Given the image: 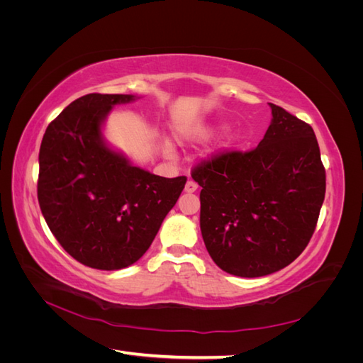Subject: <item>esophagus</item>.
<instances>
[{"label": "esophagus", "instance_id": "esophagus-1", "mask_svg": "<svg viewBox=\"0 0 363 363\" xmlns=\"http://www.w3.org/2000/svg\"><path fill=\"white\" fill-rule=\"evenodd\" d=\"M196 189H199V184H196L194 180H188V183H186V188H184V191H186V192H189V194H192V192H195Z\"/></svg>", "mask_w": 363, "mask_h": 363}]
</instances>
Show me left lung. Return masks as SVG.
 <instances>
[{"mask_svg":"<svg viewBox=\"0 0 363 363\" xmlns=\"http://www.w3.org/2000/svg\"><path fill=\"white\" fill-rule=\"evenodd\" d=\"M272 123L248 151L224 150L196 163L200 227L223 271L262 277L288 267L315 232L325 169L313 128L269 103Z\"/></svg>","mask_w":363,"mask_h":363,"instance_id":"obj_1","label":"left lung"}]
</instances>
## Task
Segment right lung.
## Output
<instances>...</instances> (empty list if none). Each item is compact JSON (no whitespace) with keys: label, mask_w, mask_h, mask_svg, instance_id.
<instances>
[{"label":"right lung","mask_w":363,"mask_h":363,"mask_svg":"<svg viewBox=\"0 0 363 363\" xmlns=\"http://www.w3.org/2000/svg\"><path fill=\"white\" fill-rule=\"evenodd\" d=\"M133 98H77L51 121L40 144L42 215L63 250L95 269H121L144 256L188 180L131 167L103 144L104 116Z\"/></svg>","instance_id":"add662e5"}]
</instances>
